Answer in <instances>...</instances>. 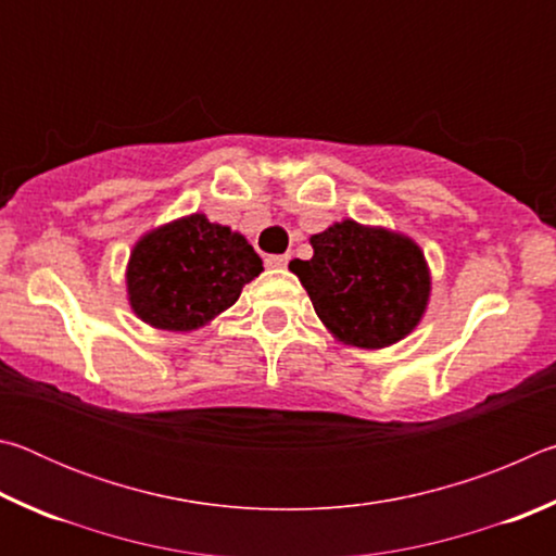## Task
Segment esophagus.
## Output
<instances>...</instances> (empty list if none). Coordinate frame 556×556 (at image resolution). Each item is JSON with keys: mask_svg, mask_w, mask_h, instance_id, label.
<instances>
[{"mask_svg": "<svg viewBox=\"0 0 556 556\" xmlns=\"http://www.w3.org/2000/svg\"><path fill=\"white\" fill-rule=\"evenodd\" d=\"M265 265H267L269 269L287 267V265H289V255H267V257H265Z\"/></svg>", "mask_w": 556, "mask_h": 556, "instance_id": "34e87169", "label": "esophagus"}]
</instances>
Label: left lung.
<instances>
[{
  "instance_id": "1",
  "label": "left lung",
  "mask_w": 556,
  "mask_h": 556,
  "mask_svg": "<svg viewBox=\"0 0 556 556\" xmlns=\"http://www.w3.org/2000/svg\"><path fill=\"white\" fill-rule=\"evenodd\" d=\"M312 248V260H294L289 269L341 341L384 348L419 324L429 299V269L409 238L343 220L314 235Z\"/></svg>"
}]
</instances>
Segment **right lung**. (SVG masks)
Returning <instances> with one entry per match:
<instances>
[{
	"label": "right lung",
	"mask_w": 556,
	"mask_h": 556,
	"mask_svg": "<svg viewBox=\"0 0 556 556\" xmlns=\"http://www.w3.org/2000/svg\"><path fill=\"white\" fill-rule=\"evenodd\" d=\"M262 271L252 244L195 213L144 235L129 257V304L164 331H193L238 301Z\"/></svg>",
	"instance_id": "obj_1"
}]
</instances>
